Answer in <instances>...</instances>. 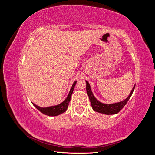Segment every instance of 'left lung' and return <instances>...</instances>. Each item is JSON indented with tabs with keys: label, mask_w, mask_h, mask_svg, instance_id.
<instances>
[{
	"label": "left lung",
	"mask_w": 155,
	"mask_h": 155,
	"mask_svg": "<svg viewBox=\"0 0 155 155\" xmlns=\"http://www.w3.org/2000/svg\"><path fill=\"white\" fill-rule=\"evenodd\" d=\"M86 83H87V92L88 96H89L92 109H93L95 111H97V112L105 114L108 115L115 114H117L119 111H120L121 110V109L127 104V101H128L129 99H130L131 96H132L135 88V87H134V88H133L132 90V91H131L130 94L129 95V97H127L125 100L120 101V102L118 103L112 104H105L99 102V101L94 97L93 94H92V92L91 91V88H90L89 82L86 81Z\"/></svg>",
	"instance_id": "1"
}]
</instances>
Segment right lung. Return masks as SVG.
<instances>
[{
    "label": "right lung",
    "mask_w": 155,
    "mask_h": 155,
    "mask_svg": "<svg viewBox=\"0 0 155 155\" xmlns=\"http://www.w3.org/2000/svg\"><path fill=\"white\" fill-rule=\"evenodd\" d=\"M76 84V81H74V83L72 85V87L71 88V90H70L69 94H68V97L66 99H65V101H64L63 102L60 104L56 105V106H54V107H46V108H42V107H39L38 106H37L36 104H34L33 103V104L35 106V107L42 112L44 114L48 115V116H57L58 114H61L65 112L66 111V109L68 108V104H69V101L71 100V94L73 93L74 91V88L75 87Z\"/></svg>",
    "instance_id": "obj_1"
}]
</instances>
